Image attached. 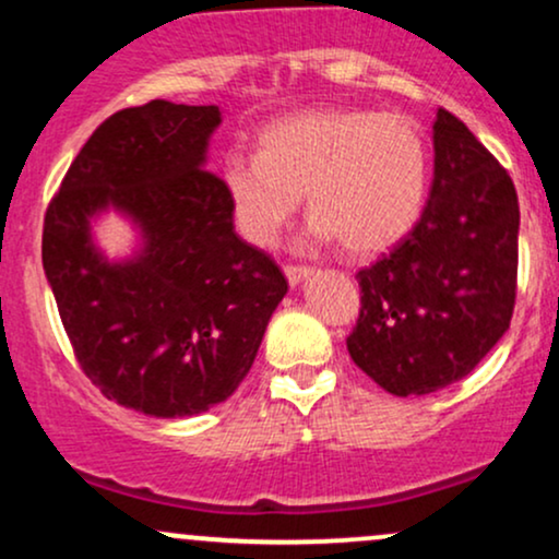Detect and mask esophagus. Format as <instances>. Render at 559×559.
<instances>
[{
	"label": "esophagus",
	"mask_w": 559,
	"mask_h": 559,
	"mask_svg": "<svg viewBox=\"0 0 559 559\" xmlns=\"http://www.w3.org/2000/svg\"><path fill=\"white\" fill-rule=\"evenodd\" d=\"M284 273H286L288 284L297 286L299 281H305L307 275H310V267H305V265H284Z\"/></svg>",
	"instance_id": "obj_1"
}]
</instances>
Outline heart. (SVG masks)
<instances>
[{
    "label": "heart",
    "instance_id": "b5f03b06",
    "mask_svg": "<svg viewBox=\"0 0 559 559\" xmlns=\"http://www.w3.org/2000/svg\"><path fill=\"white\" fill-rule=\"evenodd\" d=\"M221 183L236 228L254 247H273L307 194L312 236L368 258L418 223L428 146L402 112L305 110L262 128L260 155L230 152Z\"/></svg>",
    "mask_w": 559,
    "mask_h": 559
}]
</instances>
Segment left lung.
<instances>
[{
  "label": "left lung",
  "instance_id": "1",
  "mask_svg": "<svg viewBox=\"0 0 559 559\" xmlns=\"http://www.w3.org/2000/svg\"><path fill=\"white\" fill-rule=\"evenodd\" d=\"M433 183L420 221L357 273L346 349L381 389L431 394L460 381L510 329L518 292L515 183L463 120L433 123Z\"/></svg>",
  "mask_w": 559,
  "mask_h": 559
}]
</instances>
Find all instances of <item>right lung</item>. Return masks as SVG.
Here are the masks:
<instances>
[{
    "mask_svg": "<svg viewBox=\"0 0 559 559\" xmlns=\"http://www.w3.org/2000/svg\"><path fill=\"white\" fill-rule=\"evenodd\" d=\"M215 105L152 99L110 115L70 163L44 215L41 260L81 370L107 400L152 418L226 402L252 368L286 294L271 254L234 230L204 168ZM118 206L145 247L107 263L87 221Z\"/></svg>",
    "mask_w": 559,
    "mask_h": 559,
    "instance_id": "right-lung-1",
    "label": "right lung"
}]
</instances>
